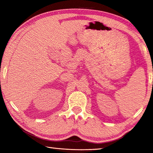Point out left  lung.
Listing matches in <instances>:
<instances>
[{
	"label": "left lung",
	"instance_id": "obj_1",
	"mask_svg": "<svg viewBox=\"0 0 153 153\" xmlns=\"http://www.w3.org/2000/svg\"><path fill=\"white\" fill-rule=\"evenodd\" d=\"M152 84H153V82H152Z\"/></svg>",
	"mask_w": 153,
	"mask_h": 153
}]
</instances>
